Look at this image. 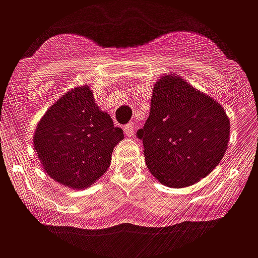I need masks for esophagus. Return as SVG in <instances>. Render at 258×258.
<instances>
[{
    "mask_svg": "<svg viewBox=\"0 0 258 258\" xmlns=\"http://www.w3.org/2000/svg\"><path fill=\"white\" fill-rule=\"evenodd\" d=\"M135 134V124L134 123H127L124 126V135L126 136H132Z\"/></svg>",
    "mask_w": 258,
    "mask_h": 258,
    "instance_id": "1",
    "label": "esophagus"
}]
</instances>
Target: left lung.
I'll return each mask as SVG.
<instances>
[{"label":"left lung","instance_id":"left-lung-1","mask_svg":"<svg viewBox=\"0 0 258 258\" xmlns=\"http://www.w3.org/2000/svg\"><path fill=\"white\" fill-rule=\"evenodd\" d=\"M229 119L212 97L177 74L155 81L149 117L138 138L151 174L167 187H187L221 162L229 142Z\"/></svg>","mask_w":258,"mask_h":258}]
</instances>
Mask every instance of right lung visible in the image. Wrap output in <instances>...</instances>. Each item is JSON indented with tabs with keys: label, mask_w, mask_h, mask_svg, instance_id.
<instances>
[{
	"label": "right lung",
	"mask_w": 258,
	"mask_h": 258,
	"mask_svg": "<svg viewBox=\"0 0 258 258\" xmlns=\"http://www.w3.org/2000/svg\"><path fill=\"white\" fill-rule=\"evenodd\" d=\"M123 138L122 129L97 106L85 84L71 88L46 110L36 126L33 147L50 178L84 190L107 171L113 148Z\"/></svg>",
	"instance_id": "add662e5"
}]
</instances>
